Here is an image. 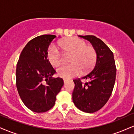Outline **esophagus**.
I'll return each instance as SVG.
<instances>
[{"label": "esophagus", "instance_id": "34e87169", "mask_svg": "<svg viewBox=\"0 0 134 134\" xmlns=\"http://www.w3.org/2000/svg\"><path fill=\"white\" fill-rule=\"evenodd\" d=\"M67 81H68V80H67V79H64V82L65 83V84L66 82H67Z\"/></svg>", "mask_w": 134, "mask_h": 134}]
</instances>
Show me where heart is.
<instances>
[{
  "label": "heart",
  "instance_id": "heart-1",
  "mask_svg": "<svg viewBox=\"0 0 134 134\" xmlns=\"http://www.w3.org/2000/svg\"><path fill=\"white\" fill-rule=\"evenodd\" d=\"M58 47L64 53H72L70 64H64L58 67L57 74L60 77L68 79L80 74L81 69L86 72L93 68L96 62L97 53L93 46L88 45L83 40L70 37L62 41ZM47 58L52 65H57L62 60V55L58 48L52 45L48 49Z\"/></svg>",
  "mask_w": 134,
  "mask_h": 134
}]
</instances>
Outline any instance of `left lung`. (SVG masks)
I'll return each mask as SVG.
<instances>
[{
    "mask_svg": "<svg viewBox=\"0 0 134 134\" xmlns=\"http://www.w3.org/2000/svg\"><path fill=\"white\" fill-rule=\"evenodd\" d=\"M90 41L96 49L97 58L94 69L90 73L74 79L72 99L76 107L86 113L98 111L108 101L116 79V65L113 52L99 38L93 35L79 36ZM88 79L82 83L81 79Z\"/></svg>",
    "mask_w": 134,
    "mask_h": 134,
    "instance_id": "left-lung-1",
    "label": "left lung"
}]
</instances>
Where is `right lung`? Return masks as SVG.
Segmentation results:
<instances>
[{
  "label": "right lung",
  "mask_w": 134,
  "mask_h": 134,
  "mask_svg": "<svg viewBox=\"0 0 134 134\" xmlns=\"http://www.w3.org/2000/svg\"><path fill=\"white\" fill-rule=\"evenodd\" d=\"M57 36L43 35L33 38L21 52L16 67V87L23 103L36 113L48 111L64 85L47 58L49 46Z\"/></svg>",
  "instance_id": "add662e5"
}]
</instances>
